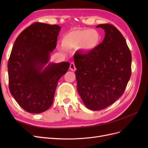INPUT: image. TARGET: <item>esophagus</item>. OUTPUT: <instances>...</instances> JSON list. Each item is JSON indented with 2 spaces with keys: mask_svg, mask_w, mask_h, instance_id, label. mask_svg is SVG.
I'll list each match as a JSON object with an SVG mask.
<instances>
[{
  "mask_svg": "<svg viewBox=\"0 0 148 148\" xmlns=\"http://www.w3.org/2000/svg\"><path fill=\"white\" fill-rule=\"evenodd\" d=\"M70 69L71 71H75V70H76V67H75V64L73 63V62H71V63H70Z\"/></svg>",
  "mask_w": 148,
  "mask_h": 148,
  "instance_id": "34e87169",
  "label": "esophagus"
}]
</instances>
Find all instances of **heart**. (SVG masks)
Here are the masks:
<instances>
[{
  "label": "heart",
  "mask_w": 148,
  "mask_h": 148,
  "mask_svg": "<svg viewBox=\"0 0 148 148\" xmlns=\"http://www.w3.org/2000/svg\"><path fill=\"white\" fill-rule=\"evenodd\" d=\"M101 39V35L96 30H74L65 35L62 39V46L66 50H73L80 47L83 51L88 52L99 46Z\"/></svg>",
  "instance_id": "heart-1"
}]
</instances>
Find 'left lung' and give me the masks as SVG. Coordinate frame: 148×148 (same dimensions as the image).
I'll use <instances>...</instances> for the list:
<instances>
[{
    "label": "left lung",
    "mask_w": 148,
    "mask_h": 148,
    "mask_svg": "<svg viewBox=\"0 0 148 148\" xmlns=\"http://www.w3.org/2000/svg\"><path fill=\"white\" fill-rule=\"evenodd\" d=\"M105 37L96 49L74 55L77 89L84 105L99 110L123 95L131 77L132 54L126 41L114 26L101 24Z\"/></svg>",
    "instance_id": "obj_1"
}]
</instances>
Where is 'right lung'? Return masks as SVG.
Masks as SVG:
<instances>
[{
  "mask_svg": "<svg viewBox=\"0 0 148 148\" xmlns=\"http://www.w3.org/2000/svg\"><path fill=\"white\" fill-rule=\"evenodd\" d=\"M61 27L36 22L18 35L8 62L9 89L22 108L42 113L52 104L58 81L70 64L50 63V53L57 45Z\"/></svg>",
  "mask_w": 148,
  "mask_h": 148,
  "instance_id": "obj_1",
  "label": "right lung"
}]
</instances>
